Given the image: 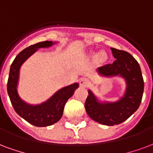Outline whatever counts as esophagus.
<instances>
[{
	"mask_svg": "<svg viewBox=\"0 0 153 153\" xmlns=\"http://www.w3.org/2000/svg\"><path fill=\"white\" fill-rule=\"evenodd\" d=\"M79 84L80 86L82 87H88L89 84H90V81L89 79H88L87 78H82L81 79L79 80Z\"/></svg>",
	"mask_w": 153,
	"mask_h": 153,
	"instance_id": "1",
	"label": "esophagus"
}]
</instances>
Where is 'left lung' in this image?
Instances as JSON below:
<instances>
[{
	"mask_svg": "<svg viewBox=\"0 0 153 153\" xmlns=\"http://www.w3.org/2000/svg\"><path fill=\"white\" fill-rule=\"evenodd\" d=\"M111 51L116 60L112 64L99 67L97 71L105 77H123L126 83L125 94L116 102H100L89 90L84 105L91 119L106 126L117 125L131 117L140 107L144 88L141 69L133 56L114 48Z\"/></svg>",
	"mask_w": 153,
	"mask_h": 153,
	"instance_id": "8db88e82",
	"label": "left lung"
}]
</instances>
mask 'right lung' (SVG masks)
I'll return each mask as SVG.
<instances>
[{
    "mask_svg": "<svg viewBox=\"0 0 153 153\" xmlns=\"http://www.w3.org/2000/svg\"><path fill=\"white\" fill-rule=\"evenodd\" d=\"M53 44L52 41L39 42L20 52L10 65L8 79L7 91L15 112L31 125L39 127L53 125L61 119L65 103L79 88V83L77 82L65 87L56 91L48 100L37 105L27 104L19 96L17 86L19 82V70L22 63L36 53L38 48H48Z\"/></svg>",
    "mask_w": 153,
    "mask_h": 153,
    "instance_id": "1",
    "label": "right lung"
}]
</instances>
